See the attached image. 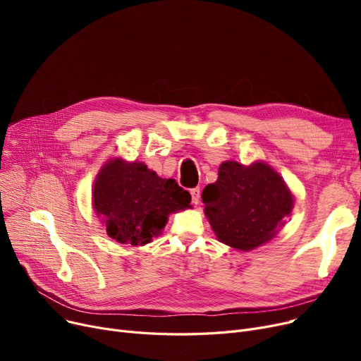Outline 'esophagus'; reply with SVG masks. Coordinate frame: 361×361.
Masks as SVG:
<instances>
[{"label":"esophagus","mask_w":361,"mask_h":361,"mask_svg":"<svg viewBox=\"0 0 361 361\" xmlns=\"http://www.w3.org/2000/svg\"><path fill=\"white\" fill-rule=\"evenodd\" d=\"M190 195H192V200H193V203H195V204H197V203H199V200H200V188H199V187L192 188V190H190Z\"/></svg>","instance_id":"esophagus-1"}]
</instances>
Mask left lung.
<instances>
[{
  "mask_svg": "<svg viewBox=\"0 0 361 361\" xmlns=\"http://www.w3.org/2000/svg\"><path fill=\"white\" fill-rule=\"evenodd\" d=\"M202 200L216 238L243 252L272 240L294 204L286 181L262 161L222 162L218 180L203 188Z\"/></svg>",
  "mask_w": 361,
  "mask_h": 361,
  "instance_id": "left-lung-1",
  "label": "left lung"
}]
</instances>
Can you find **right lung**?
<instances>
[{"label": "right lung", "mask_w": 361, "mask_h": 361, "mask_svg": "<svg viewBox=\"0 0 361 361\" xmlns=\"http://www.w3.org/2000/svg\"><path fill=\"white\" fill-rule=\"evenodd\" d=\"M93 209L120 244L143 245L161 234L168 215L190 207L192 196L176 180L158 177L143 162L108 161L93 184Z\"/></svg>", "instance_id": "obj_1"}]
</instances>
